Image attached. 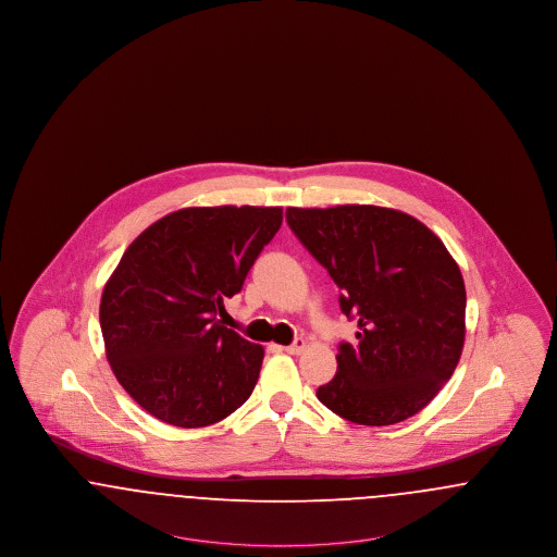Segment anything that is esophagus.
<instances>
[{
    "instance_id": "obj_1",
    "label": "esophagus",
    "mask_w": 557,
    "mask_h": 557,
    "mask_svg": "<svg viewBox=\"0 0 557 557\" xmlns=\"http://www.w3.org/2000/svg\"><path fill=\"white\" fill-rule=\"evenodd\" d=\"M305 346H307V343L302 338H296L290 346H284V350L290 352V355H300L305 350Z\"/></svg>"
}]
</instances>
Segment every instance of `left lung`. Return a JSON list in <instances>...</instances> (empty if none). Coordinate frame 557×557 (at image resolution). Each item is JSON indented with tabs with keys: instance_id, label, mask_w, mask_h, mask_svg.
<instances>
[{
	"instance_id": "obj_1",
	"label": "left lung",
	"mask_w": 557,
	"mask_h": 557,
	"mask_svg": "<svg viewBox=\"0 0 557 557\" xmlns=\"http://www.w3.org/2000/svg\"><path fill=\"white\" fill-rule=\"evenodd\" d=\"M294 236L341 288L359 325L318 388L336 416L398 424L447 384L466 341V286L441 238L407 212L371 205L286 211Z\"/></svg>"
}]
</instances>
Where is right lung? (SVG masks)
<instances>
[{
    "instance_id": "obj_1",
    "label": "right lung",
    "mask_w": 557,
    "mask_h": 557,
    "mask_svg": "<svg viewBox=\"0 0 557 557\" xmlns=\"http://www.w3.org/2000/svg\"><path fill=\"white\" fill-rule=\"evenodd\" d=\"M280 225V207L182 209L133 239L110 275L100 302L108 363L160 422L216 424L252 395L265 350L216 313Z\"/></svg>"
}]
</instances>
